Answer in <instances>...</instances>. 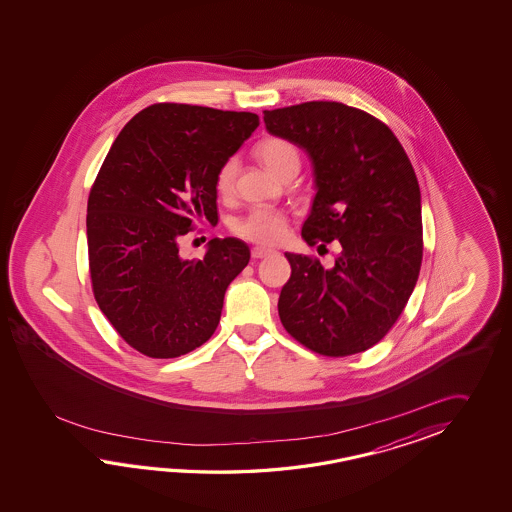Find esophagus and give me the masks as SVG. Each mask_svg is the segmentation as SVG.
I'll return each mask as SVG.
<instances>
[{"label": "esophagus", "instance_id": "obj_1", "mask_svg": "<svg viewBox=\"0 0 512 512\" xmlns=\"http://www.w3.org/2000/svg\"><path fill=\"white\" fill-rule=\"evenodd\" d=\"M272 252L271 249H265V247H254L252 249V258L254 260H261V258H267V256H271Z\"/></svg>", "mask_w": 512, "mask_h": 512}]
</instances>
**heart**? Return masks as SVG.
I'll use <instances>...</instances> for the list:
<instances>
[{
	"label": "heart",
	"mask_w": 512,
	"mask_h": 512,
	"mask_svg": "<svg viewBox=\"0 0 512 512\" xmlns=\"http://www.w3.org/2000/svg\"><path fill=\"white\" fill-rule=\"evenodd\" d=\"M256 152H258L261 163L265 164L272 174H276L278 177L285 170H289L293 166H300V155H298L296 146L293 142L285 141L280 137H269V139L261 141ZM236 175H238V159L236 157H229L219 164L214 185L221 196H227L234 190ZM287 225H289V219L282 210L254 207L234 223V232L241 238L254 241V243L274 245L285 238Z\"/></svg>",
	"instance_id": "heart-1"
}]
</instances>
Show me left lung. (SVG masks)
Listing matches in <instances>:
<instances>
[{"instance_id":"1","label":"left lung","mask_w":512,"mask_h":512,"mask_svg":"<svg viewBox=\"0 0 512 512\" xmlns=\"http://www.w3.org/2000/svg\"><path fill=\"white\" fill-rule=\"evenodd\" d=\"M265 128L309 153L316 196L307 245L337 241L335 267L285 252L291 278L278 313L305 348L346 357L375 346L397 322L423 260L421 190L393 131L370 113L313 100L263 111Z\"/></svg>"}]
</instances>
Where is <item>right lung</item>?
Masks as SVG:
<instances>
[{"mask_svg":"<svg viewBox=\"0 0 512 512\" xmlns=\"http://www.w3.org/2000/svg\"><path fill=\"white\" fill-rule=\"evenodd\" d=\"M260 126L256 113L153 104L122 128L87 199V251L100 311L131 348L174 359L205 344L230 282L251 260L236 238L179 256L192 221L218 223L219 164Z\"/></svg>","mask_w":512,"mask_h":512,"instance_id":"right-lung-1","label":"right lung"}]
</instances>
